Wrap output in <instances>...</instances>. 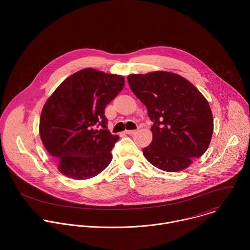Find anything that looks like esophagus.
Returning <instances> with one entry per match:
<instances>
[{
	"label": "esophagus",
	"instance_id": "esophagus-1",
	"mask_svg": "<svg viewBox=\"0 0 250 250\" xmlns=\"http://www.w3.org/2000/svg\"><path fill=\"white\" fill-rule=\"evenodd\" d=\"M135 132H136L135 129H126V130H125V133H126V134H129V135L134 134Z\"/></svg>",
	"mask_w": 250,
	"mask_h": 250
}]
</instances>
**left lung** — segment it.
Segmentation results:
<instances>
[{
    "label": "left lung",
    "mask_w": 250,
    "mask_h": 250,
    "mask_svg": "<svg viewBox=\"0 0 250 250\" xmlns=\"http://www.w3.org/2000/svg\"><path fill=\"white\" fill-rule=\"evenodd\" d=\"M127 81L153 122L145 157L167 172L188 168L211 139L213 119L207 99L187 79L167 71L130 74Z\"/></svg>",
    "instance_id": "obj_1"
}]
</instances>
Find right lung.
I'll return each instance as SVG.
<instances>
[{
	"instance_id": "1",
	"label": "right lung",
	"mask_w": 250,
	"mask_h": 250,
	"mask_svg": "<svg viewBox=\"0 0 250 250\" xmlns=\"http://www.w3.org/2000/svg\"><path fill=\"white\" fill-rule=\"evenodd\" d=\"M124 85L122 75L85 68L66 78L47 99L41 115L40 134L61 174L85 180L111 163L119 135L106 129L104 108ZM96 126L101 129L95 130Z\"/></svg>"
}]
</instances>
